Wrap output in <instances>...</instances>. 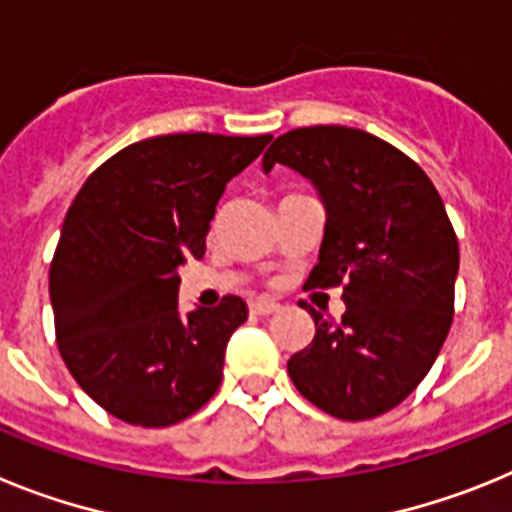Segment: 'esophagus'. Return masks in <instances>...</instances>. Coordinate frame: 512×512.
I'll return each mask as SVG.
<instances>
[{
    "mask_svg": "<svg viewBox=\"0 0 512 512\" xmlns=\"http://www.w3.org/2000/svg\"><path fill=\"white\" fill-rule=\"evenodd\" d=\"M248 310H251V315H271V312L279 310V305L274 300H253Z\"/></svg>",
    "mask_w": 512,
    "mask_h": 512,
    "instance_id": "obj_1",
    "label": "esophagus"
}]
</instances>
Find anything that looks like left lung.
Segmentation results:
<instances>
[{"label":"left lung","mask_w":512,"mask_h":512,"mask_svg":"<svg viewBox=\"0 0 512 512\" xmlns=\"http://www.w3.org/2000/svg\"><path fill=\"white\" fill-rule=\"evenodd\" d=\"M284 164L315 184L325 235L305 287H343L346 312L307 307L315 338L287 361L305 400L341 420L397 408L431 372L454 320L459 241L425 171L387 140L343 125L279 135Z\"/></svg>","instance_id":"left-lung-1"}]
</instances>
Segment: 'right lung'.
Instances as JSON below:
<instances>
[{
	"label": "right lung",
	"mask_w": 512,
	"mask_h": 512,
	"mask_svg": "<svg viewBox=\"0 0 512 512\" xmlns=\"http://www.w3.org/2000/svg\"><path fill=\"white\" fill-rule=\"evenodd\" d=\"M271 135L174 133L107 158L71 202L51 261L56 341L71 377L115 418L182 423L223 379L248 307L228 295L179 315V266L205 256L225 184Z\"/></svg>",
	"instance_id": "add662e5"
}]
</instances>
